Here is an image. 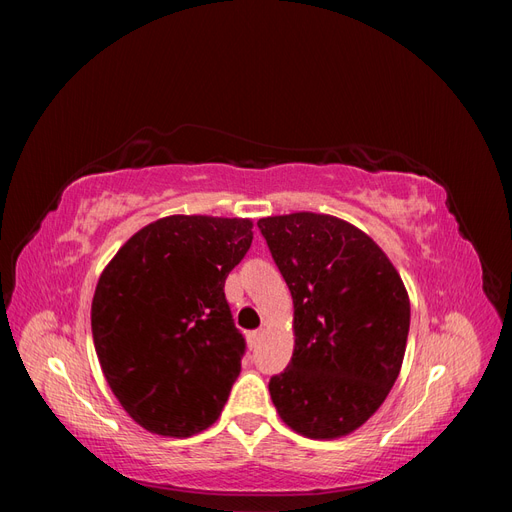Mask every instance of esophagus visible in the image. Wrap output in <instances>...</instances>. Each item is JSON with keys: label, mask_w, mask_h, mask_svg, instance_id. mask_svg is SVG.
<instances>
[{"label": "esophagus", "mask_w": 512, "mask_h": 512, "mask_svg": "<svg viewBox=\"0 0 512 512\" xmlns=\"http://www.w3.org/2000/svg\"><path fill=\"white\" fill-rule=\"evenodd\" d=\"M260 337H262V331H260V329H256V331H250V333H247V344H250V348H256V346H258Z\"/></svg>", "instance_id": "1"}]
</instances>
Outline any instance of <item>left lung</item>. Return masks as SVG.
Returning a JSON list of instances; mask_svg holds the SVG:
<instances>
[{
    "label": "left lung",
    "mask_w": 512,
    "mask_h": 512,
    "mask_svg": "<svg viewBox=\"0 0 512 512\" xmlns=\"http://www.w3.org/2000/svg\"><path fill=\"white\" fill-rule=\"evenodd\" d=\"M294 303V352L269 380L282 421L307 438L361 427L395 384L410 331L399 273L365 232L333 215L258 222Z\"/></svg>",
    "instance_id": "left-lung-1"
}]
</instances>
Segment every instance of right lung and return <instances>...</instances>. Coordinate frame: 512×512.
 <instances>
[{"instance_id":"obj_1","label":"right lung","mask_w":512,"mask_h":512,"mask_svg":"<svg viewBox=\"0 0 512 512\" xmlns=\"http://www.w3.org/2000/svg\"><path fill=\"white\" fill-rule=\"evenodd\" d=\"M250 245V220L170 215L138 230L100 275L98 361L141 427L188 438L218 421L245 354L224 284Z\"/></svg>"}]
</instances>
